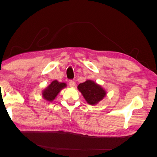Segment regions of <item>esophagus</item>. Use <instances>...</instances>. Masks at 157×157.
Returning a JSON list of instances; mask_svg holds the SVG:
<instances>
[{"label": "esophagus", "instance_id": "esophagus-1", "mask_svg": "<svg viewBox=\"0 0 157 157\" xmlns=\"http://www.w3.org/2000/svg\"><path fill=\"white\" fill-rule=\"evenodd\" d=\"M69 84L70 87H74V86H75V82L74 81H73V80H70Z\"/></svg>", "mask_w": 157, "mask_h": 157}]
</instances>
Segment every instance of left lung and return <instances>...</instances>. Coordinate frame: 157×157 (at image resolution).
<instances>
[{
  "instance_id": "1",
  "label": "left lung",
  "mask_w": 157,
  "mask_h": 157,
  "mask_svg": "<svg viewBox=\"0 0 157 157\" xmlns=\"http://www.w3.org/2000/svg\"><path fill=\"white\" fill-rule=\"evenodd\" d=\"M77 88L82 94L85 100L91 105L98 104L107 94L105 90L92 80H87L84 82L79 84Z\"/></svg>"
}]
</instances>
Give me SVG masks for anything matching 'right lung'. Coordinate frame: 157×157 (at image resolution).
<instances>
[{"label":"right lung","instance_id":"obj_1","mask_svg":"<svg viewBox=\"0 0 157 157\" xmlns=\"http://www.w3.org/2000/svg\"><path fill=\"white\" fill-rule=\"evenodd\" d=\"M67 86L65 82H59L58 80H54L49 86L42 91V97L46 100L52 101L57 97L59 92Z\"/></svg>","mask_w":157,"mask_h":157}]
</instances>
